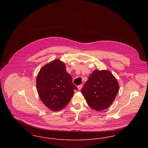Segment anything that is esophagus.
Segmentation results:
<instances>
[{
  "label": "esophagus",
  "instance_id": "esophagus-1",
  "mask_svg": "<svg viewBox=\"0 0 148 148\" xmlns=\"http://www.w3.org/2000/svg\"><path fill=\"white\" fill-rule=\"evenodd\" d=\"M82 86H83L82 85H79L77 86V89H78L79 90H80V89L82 88Z\"/></svg>",
  "mask_w": 148,
  "mask_h": 148
}]
</instances>
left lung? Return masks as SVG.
Returning <instances> with one entry per match:
<instances>
[{
  "instance_id": "obj_1",
  "label": "left lung",
  "mask_w": 148,
  "mask_h": 148,
  "mask_svg": "<svg viewBox=\"0 0 148 148\" xmlns=\"http://www.w3.org/2000/svg\"><path fill=\"white\" fill-rule=\"evenodd\" d=\"M119 83L108 71H94L81 90L92 109L101 111L110 106L119 92Z\"/></svg>"
}]
</instances>
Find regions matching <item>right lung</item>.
<instances>
[{
    "instance_id": "right-lung-1",
    "label": "right lung",
    "mask_w": 148,
    "mask_h": 148,
    "mask_svg": "<svg viewBox=\"0 0 148 148\" xmlns=\"http://www.w3.org/2000/svg\"><path fill=\"white\" fill-rule=\"evenodd\" d=\"M36 88L42 101L50 110L58 111L65 107L74 90L72 77L65 64L58 59L44 65L36 77Z\"/></svg>"
}]
</instances>
